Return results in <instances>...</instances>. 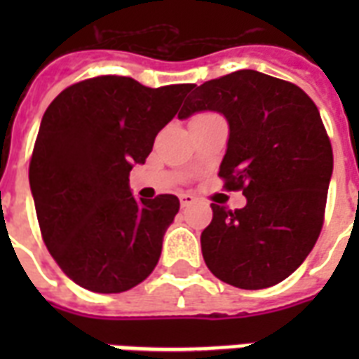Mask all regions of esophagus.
<instances>
[{
	"label": "esophagus",
	"instance_id": "34e87169",
	"mask_svg": "<svg viewBox=\"0 0 359 359\" xmlns=\"http://www.w3.org/2000/svg\"><path fill=\"white\" fill-rule=\"evenodd\" d=\"M179 197H180V205H182V207H191V205L197 201L196 196H191V194H180Z\"/></svg>",
	"mask_w": 359,
	"mask_h": 359
}]
</instances>
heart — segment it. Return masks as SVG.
<instances>
[{"instance_id": "1", "label": "heart", "mask_w": 359, "mask_h": 359, "mask_svg": "<svg viewBox=\"0 0 359 359\" xmlns=\"http://www.w3.org/2000/svg\"><path fill=\"white\" fill-rule=\"evenodd\" d=\"M208 115H212V114H203V115H197V117H208Z\"/></svg>"}]
</instances>
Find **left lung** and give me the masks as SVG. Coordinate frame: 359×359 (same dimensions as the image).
I'll return each mask as SVG.
<instances>
[{"instance_id":"obj_1","label":"left lung","mask_w":359,"mask_h":359,"mask_svg":"<svg viewBox=\"0 0 359 359\" xmlns=\"http://www.w3.org/2000/svg\"><path fill=\"white\" fill-rule=\"evenodd\" d=\"M199 111L227 119L219 177L248 201L235 212L212 205L203 259L233 287H272L306 261L323 229L334 154L320 114L298 86L248 69L196 87L179 119Z\"/></svg>"}]
</instances>
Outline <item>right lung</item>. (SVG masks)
<instances>
[{
	"instance_id": "obj_1",
	"label": "right lung",
	"mask_w": 359,
	"mask_h": 359,
	"mask_svg": "<svg viewBox=\"0 0 359 359\" xmlns=\"http://www.w3.org/2000/svg\"><path fill=\"white\" fill-rule=\"evenodd\" d=\"M191 87L98 76L48 106L29 163L31 196L48 251L83 289L124 292L156 266L179 197L137 201L128 177Z\"/></svg>"
}]
</instances>
